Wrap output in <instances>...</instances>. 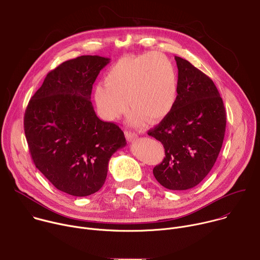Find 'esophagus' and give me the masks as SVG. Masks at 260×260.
I'll list each match as a JSON object with an SVG mask.
<instances>
[{
  "label": "esophagus",
  "instance_id": "obj_1",
  "mask_svg": "<svg viewBox=\"0 0 260 260\" xmlns=\"http://www.w3.org/2000/svg\"><path fill=\"white\" fill-rule=\"evenodd\" d=\"M125 137H126V139H127L128 142H134L135 140H137L138 135H137L136 133H134V132L126 131V132H125Z\"/></svg>",
  "mask_w": 260,
  "mask_h": 260
}]
</instances>
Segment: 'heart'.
I'll return each mask as SVG.
<instances>
[{"mask_svg":"<svg viewBox=\"0 0 260 260\" xmlns=\"http://www.w3.org/2000/svg\"><path fill=\"white\" fill-rule=\"evenodd\" d=\"M105 82L95 86L93 99L101 115L110 120L121 116L129 105L131 123L158 122L171 113L178 98L176 69L161 53L120 58L108 71Z\"/></svg>","mask_w":260,"mask_h":260,"instance_id":"b5f03b06","label":"heart"}]
</instances>
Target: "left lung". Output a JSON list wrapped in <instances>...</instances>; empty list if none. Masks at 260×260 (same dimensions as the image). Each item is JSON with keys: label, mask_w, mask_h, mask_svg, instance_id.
I'll return each instance as SVG.
<instances>
[{"label": "left lung", "mask_w": 260, "mask_h": 260, "mask_svg": "<svg viewBox=\"0 0 260 260\" xmlns=\"http://www.w3.org/2000/svg\"><path fill=\"white\" fill-rule=\"evenodd\" d=\"M178 98L171 113L148 135L162 143L165 158L153 169L160 185L187 190L212 170L224 139L226 114L211 78L188 60L175 56Z\"/></svg>", "instance_id": "1"}]
</instances>
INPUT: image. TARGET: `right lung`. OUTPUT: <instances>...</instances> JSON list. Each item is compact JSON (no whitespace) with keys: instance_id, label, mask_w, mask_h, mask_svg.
<instances>
[{"instance_id":"right-lung-1","label":"right lung","mask_w":260,"mask_h":260,"mask_svg":"<svg viewBox=\"0 0 260 260\" xmlns=\"http://www.w3.org/2000/svg\"><path fill=\"white\" fill-rule=\"evenodd\" d=\"M109 62L99 55L62 62L47 74L25 110L24 134L36 168L70 196L99 191L111 156L126 145L119 126L101 120L90 101L92 84Z\"/></svg>"}]
</instances>
